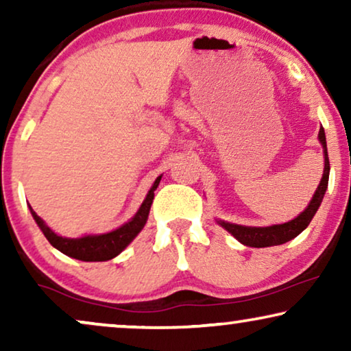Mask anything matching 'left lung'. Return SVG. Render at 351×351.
Segmentation results:
<instances>
[{
    "label": "left lung",
    "instance_id": "obj_1",
    "mask_svg": "<svg viewBox=\"0 0 351 351\" xmlns=\"http://www.w3.org/2000/svg\"><path fill=\"white\" fill-rule=\"evenodd\" d=\"M319 142L323 143V152H324V172L323 179H321L318 189H316L313 199L310 201L308 208H306L300 215H297L294 220L280 225H271V227H243V225L237 223H228V222H220V225L225 230H228L239 243L246 244L251 247H268V246H278V244H285L291 239H294L297 234H300L304 230L308 227V223L313 219V215L318 210L323 196L328 189L329 182V156H328V147H326V134L324 129H319Z\"/></svg>",
    "mask_w": 351,
    "mask_h": 351
}]
</instances>
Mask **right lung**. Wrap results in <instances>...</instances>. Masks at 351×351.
Wrapping results in <instances>:
<instances>
[{
	"instance_id": "1",
	"label": "right lung",
	"mask_w": 351,
	"mask_h": 351,
	"mask_svg": "<svg viewBox=\"0 0 351 351\" xmlns=\"http://www.w3.org/2000/svg\"><path fill=\"white\" fill-rule=\"evenodd\" d=\"M161 176L155 180V184L148 191L145 201H143L141 209L137 210V214L129 220L128 223H124L123 227L118 230H113V232L105 233V234H95V237H84V238H62L59 234H56L52 230L47 227V225L43 222L40 215H36L35 210L32 209L33 219L36 220L38 227L41 228V232L45 233L52 246L59 249L60 252H64L65 256L78 258V261L83 262H104L110 261V258L117 257L119 252L123 251L124 247L128 246L129 243L132 241L134 238L137 237L138 232L143 228L148 213H150L153 198H155V190L158 184H160Z\"/></svg>"
}]
</instances>
